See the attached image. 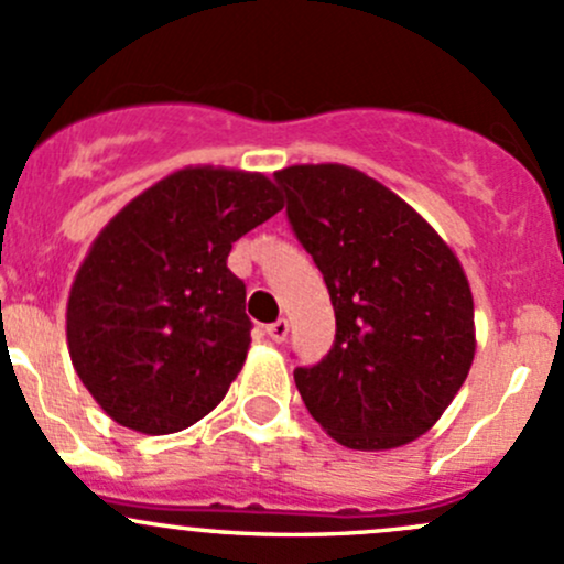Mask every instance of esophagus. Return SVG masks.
<instances>
[{
    "label": "esophagus",
    "mask_w": 564,
    "mask_h": 564,
    "mask_svg": "<svg viewBox=\"0 0 564 564\" xmlns=\"http://www.w3.org/2000/svg\"><path fill=\"white\" fill-rule=\"evenodd\" d=\"M288 330H290V325H288V321H282V317L276 323L265 325V334H269V339L276 341V345L288 339Z\"/></svg>",
    "instance_id": "1"
}]
</instances>
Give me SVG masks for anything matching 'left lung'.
<instances>
[{"instance_id": "1", "label": "left lung", "mask_w": 564, "mask_h": 564, "mask_svg": "<svg viewBox=\"0 0 564 564\" xmlns=\"http://www.w3.org/2000/svg\"><path fill=\"white\" fill-rule=\"evenodd\" d=\"M274 182L336 315L330 350L293 371L306 410L356 451L421 437L454 402L475 356L473 293L456 254L361 171L293 165Z\"/></svg>"}]
</instances>
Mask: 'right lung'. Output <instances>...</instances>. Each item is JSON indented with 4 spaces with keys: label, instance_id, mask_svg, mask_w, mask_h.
<instances>
[{
    "label": "right lung",
    "instance_id": "add662e5",
    "mask_svg": "<svg viewBox=\"0 0 564 564\" xmlns=\"http://www.w3.org/2000/svg\"><path fill=\"white\" fill-rule=\"evenodd\" d=\"M280 208L260 173L187 167L127 203L97 236L69 290L67 345L80 382L116 423L173 434L223 402L252 330L230 247Z\"/></svg>",
    "mask_w": 564,
    "mask_h": 564
}]
</instances>
